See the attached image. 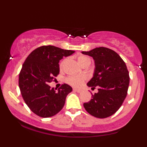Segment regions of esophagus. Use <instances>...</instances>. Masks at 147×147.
<instances>
[{
  "label": "esophagus",
  "instance_id": "1",
  "mask_svg": "<svg viewBox=\"0 0 147 147\" xmlns=\"http://www.w3.org/2000/svg\"><path fill=\"white\" fill-rule=\"evenodd\" d=\"M73 90L75 91V92H82V90H80V89H77V88H73Z\"/></svg>",
  "mask_w": 147,
  "mask_h": 147
}]
</instances>
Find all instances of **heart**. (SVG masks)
Returning a JSON list of instances; mask_svg holds the SVG:
<instances>
[{
	"label": "heart",
	"mask_w": 147,
	"mask_h": 147,
	"mask_svg": "<svg viewBox=\"0 0 147 147\" xmlns=\"http://www.w3.org/2000/svg\"><path fill=\"white\" fill-rule=\"evenodd\" d=\"M77 61L82 66L89 65L91 63L90 59L86 56H79L77 58ZM66 59H63L60 63V68H62L65 65ZM86 80V77L84 75H77V76H69L65 79V82L70 85L75 87H79L84 84Z\"/></svg>",
	"instance_id": "obj_1"
}]
</instances>
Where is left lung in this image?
I'll use <instances>...</instances> for the list:
<instances>
[{
	"label": "left lung",
	"mask_w": 147,
	"mask_h": 147,
	"mask_svg": "<svg viewBox=\"0 0 147 147\" xmlns=\"http://www.w3.org/2000/svg\"><path fill=\"white\" fill-rule=\"evenodd\" d=\"M82 53L95 61L93 77L87 86L92 89L98 88V92L84 103V108L95 117L111 116L121 107L127 95L130 79L126 63L117 52L104 47Z\"/></svg>",
	"instance_id": "left-lung-1"
}]
</instances>
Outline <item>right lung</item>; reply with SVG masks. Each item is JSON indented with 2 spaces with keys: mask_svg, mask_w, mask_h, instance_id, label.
Returning <instances> with one entry per match:
<instances>
[{
  "mask_svg": "<svg viewBox=\"0 0 147 147\" xmlns=\"http://www.w3.org/2000/svg\"><path fill=\"white\" fill-rule=\"evenodd\" d=\"M74 52L43 45L33 50L23 64L18 79L20 90L25 104L39 117H52L63 109L72 87L63 84L56 91L48 84L59 74V61Z\"/></svg>",
  "mask_w": 147,
  "mask_h": 147,
  "instance_id": "1",
  "label": "right lung"
}]
</instances>
